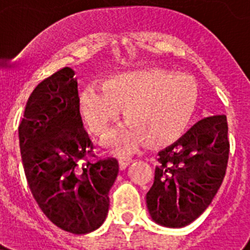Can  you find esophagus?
<instances>
[{"mask_svg": "<svg viewBox=\"0 0 250 250\" xmlns=\"http://www.w3.org/2000/svg\"><path fill=\"white\" fill-rule=\"evenodd\" d=\"M130 162H132V157H129V156H122V157L120 158V168L121 169H125V168H127L128 166L130 165Z\"/></svg>", "mask_w": 250, "mask_h": 250, "instance_id": "obj_1", "label": "esophagus"}]
</instances>
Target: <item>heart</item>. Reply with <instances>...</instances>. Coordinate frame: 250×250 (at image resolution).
<instances>
[{
  "label": "heart",
  "instance_id": "1",
  "mask_svg": "<svg viewBox=\"0 0 250 250\" xmlns=\"http://www.w3.org/2000/svg\"><path fill=\"white\" fill-rule=\"evenodd\" d=\"M198 102L195 83L174 72L151 69L107 81L104 90L89 88L81 94V113L90 132L105 140L127 113L132 123L118 139L130 150L144 140L160 146L178 137L190 122Z\"/></svg>",
  "mask_w": 250,
  "mask_h": 250
}]
</instances>
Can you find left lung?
Returning a JSON list of instances; mask_svg holds the SVG:
<instances>
[{"mask_svg": "<svg viewBox=\"0 0 250 250\" xmlns=\"http://www.w3.org/2000/svg\"><path fill=\"white\" fill-rule=\"evenodd\" d=\"M228 129L225 115L203 118L158 152L155 180L146 193L147 210L156 224L184 228L208 208L228 167Z\"/></svg>", "mask_w": 250, "mask_h": 250, "instance_id": "1", "label": "left lung"}]
</instances>
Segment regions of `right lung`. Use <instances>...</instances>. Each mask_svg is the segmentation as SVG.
Here are the masks:
<instances>
[{
  "instance_id": "obj_1",
  "label": "right lung",
  "mask_w": 250,
  "mask_h": 250,
  "mask_svg": "<svg viewBox=\"0 0 250 250\" xmlns=\"http://www.w3.org/2000/svg\"><path fill=\"white\" fill-rule=\"evenodd\" d=\"M74 76L64 67L35 88L19 125V144L27 185L41 210L62 230L84 234L106 219L118 162L90 160L93 144L83 129Z\"/></svg>"
}]
</instances>
